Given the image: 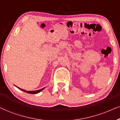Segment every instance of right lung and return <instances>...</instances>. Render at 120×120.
<instances>
[{
    "mask_svg": "<svg viewBox=\"0 0 120 120\" xmlns=\"http://www.w3.org/2000/svg\"><path fill=\"white\" fill-rule=\"evenodd\" d=\"M15 86L16 87H17L18 88H19V89L21 90V91H23V92H26V93H29V94H37V93H38L42 91V90H43L44 89V88H45V87H44V88H41V89H40V90H37V91H26V90H23V89H22V88H19V87H17V86Z\"/></svg>",
    "mask_w": 120,
    "mask_h": 120,
    "instance_id": "obj_1",
    "label": "right lung"
}]
</instances>
